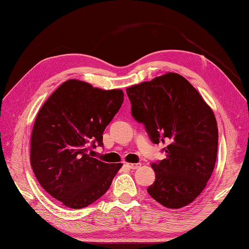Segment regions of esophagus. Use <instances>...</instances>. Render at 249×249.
Masks as SVG:
<instances>
[{
	"instance_id": "1",
	"label": "esophagus",
	"mask_w": 249,
	"mask_h": 249,
	"mask_svg": "<svg viewBox=\"0 0 249 249\" xmlns=\"http://www.w3.org/2000/svg\"><path fill=\"white\" fill-rule=\"evenodd\" d=\"M126 166H128L131 170H135V169H139V167L141 166V163H126Z\"/></svg>"
}]
</instances>
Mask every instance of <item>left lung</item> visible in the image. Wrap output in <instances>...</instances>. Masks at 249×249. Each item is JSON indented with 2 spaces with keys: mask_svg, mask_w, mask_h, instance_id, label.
<instances>
[{
  "mask_svg": "<svg viewBox=\"0 0 249 249\" xmlns=\"http://www.w3.org/2000/svg\"><path fill=\"white\" fill-rule=\"evenodd\" d=\"M131 114L154 144H165V159L154 162L149 196L169 209L190 204L214 170L218 129L214 113L188 80L167 73L126 89Z\"/></svg>",
  "mask_w": 249,
  "mask_h": 249,
  "instance_id": "1",
  "label": "left lung"
}]
</instances>
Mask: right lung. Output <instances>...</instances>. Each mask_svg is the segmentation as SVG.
<instances>
[{
    "mask_svg": "<svg viewBox=\"0 0 249 249\" xmlns=\"http://www.w3.org/2000/svg\"><path fill=\"white\" fill-rule=\"evenodd\" d=\"M124 102L121 90H102L70 79L49 96L35 119L31 165L39 185L71 209L100 199L121 163H105L90 151Z\"/></svg>",
    "mask_w": 249,
    "mask_h": 249,
    "instance_id": "right-lung-1",
    "label": "right lung"
}]
</instances>
